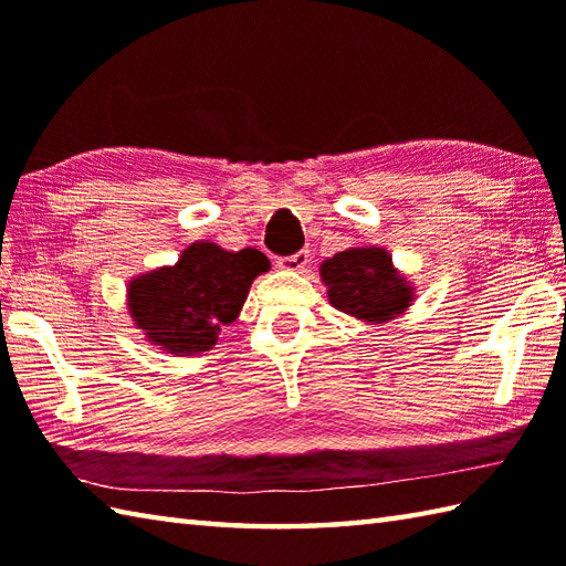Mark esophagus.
Listing matches in <instances>:
<instances>
[{"instance_id":"obj_1","label":"esophagus","mask_w":566,"mask_h":566,"mask_svg":"<svg viewBox=\"0 0 566 566\" xmlns=\"http://www.w3.org/2000/svg\"><path fill=\"white\" fill-rule=\"evenodd\" d=\"M280 264L282 270H290V272H302V270H306V264H308V252L306 250H298V252H294V255H290V258H280Z\"/></svg>"}]
</instances>
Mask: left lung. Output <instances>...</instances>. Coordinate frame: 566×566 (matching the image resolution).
I'll use <instances>...</instances> for the list:
<instances>
[{
	"label": "left lung",
	"mask_w": 566,
	"mask_h": 566,
	"mask_svg": "<svg viewBox=\"0 0 566 566\" xmlns=\"http://www.w3.org/2000/svg\"><path fill=\"white\" fill-rule=\"evenodd\" d=\"M331 304L355 318L384 323L411 304V286L396 274L387 250L350 248L321 264Z\"/></svg>",
	"instance_id": "1"
}]
</instances>
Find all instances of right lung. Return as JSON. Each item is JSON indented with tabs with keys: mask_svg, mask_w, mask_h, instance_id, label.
<instances>
[{
	"mask_svg": "<svg viewBox=\"0 0 566 566\" xmlns=\"http://www.w3.org/2000/svg\"><path fill=\"white\" fill-rule=\"evenodd\" d=\"M270 270L260 250L228 252L195 243L175 268H163L130 282L128 311L150 343L175 355L207 353L221 328L238 318L252 280Z\"/></svg>",
	"mask_w": 566,
	"mask_h": 566,
	"instance_id": "add662e5",
	"label": "right lung"
}]
</instances>
